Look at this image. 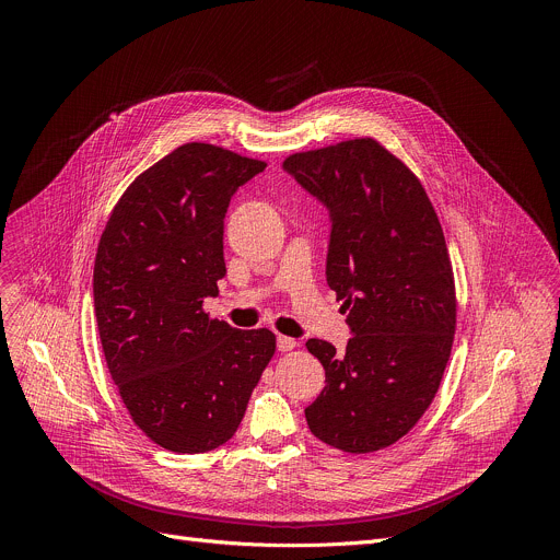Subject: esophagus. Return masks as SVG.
<instances>
[{"instance_id": "34e87169", "label": "esophagus", "mask_w": 560, "mask_h": 560, "mask_svg": "<svg viewBox=\"0 0 560 560\" xmlns=\"http://www.w3.org/2000/svg\"><path fill=\"white\" fill-rule=\"evenodd\" d=\"M299 343L294 341V339H290V337H283V335H279L277 337V348L281 350V352H290V350H294Z\"/></svg>"}]
</instances>
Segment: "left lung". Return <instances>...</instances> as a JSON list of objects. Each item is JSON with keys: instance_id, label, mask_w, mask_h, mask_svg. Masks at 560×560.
<instances>
[{"instance_id": "8db88e82", "label": "left lung", "mask_w": 560, "mask_h": 560, "mask_svg": "<svg viewBox=\"0 0 560 560\" xmlns=\"http://www.w3.org/2000/svg\"><path fill=\"white\" fill-rule=\"evenodd\" d=\"M283 168L332 217L328 285L348 310L346 352L310 339L328 385L310 432L368 454L406 436L439 392L456 330L443 228L419 177L372 137L294 152Z\"/></svg>"}]
</instances>
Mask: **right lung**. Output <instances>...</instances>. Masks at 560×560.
Here are the masks:
<instances>
[{"label":"right lung","mask_w":560,"mask_h":560,"mask_svg":"<svg viewBox=\"0 0 560 560\" xmlns=\"http://www.w3.org/2000/svg\"><path fill=\"white\" fill-rule=\"evenodd\" d=\"M266 162L190 141L143 171L102 232L93 294L108 372L135 425L179 454L232 439L277 350L203 310L225 275L223 219Z\"/></svg>","instance_id":"add662e5"}]
</instances>
